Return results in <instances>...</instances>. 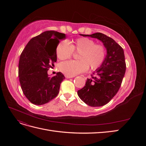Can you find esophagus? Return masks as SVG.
Listing matches in <instances>:
<instances>
[{
	"label": "esophagus",
	"instance_id": "34e87169",
	"mask_svg": "<svg viewBox=\"0 0 146 146\" xmlns=\"http://www.w3.org/2000/svg\"><path fill=\"white\" fill-rule=\"evenodd\" d=\"M65 77L67 78H73L74 77V76H68V75H66Z\"/></svg>",
	"mask_w": 146,
	"mask_h": 146
}]
</instances>
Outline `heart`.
I'll return each mask as SVG.
<instances>
[{
    "label": "heart",
    "instance_id": "1",
    "mask_svg": "<svg viewBox=\"0 0 146 146\" xmlns=\"http://www.w3.org/2000/svg\"><path fill=\"white\" fill-rule=\"evenodd\" d=\"M56 55L61 60L70 58L74 52H79L78 60L65 61L60 64V70L70 76L85 72L88 68L92 70L99 68L105 59L107 51L105 47L88 38H79L69 43L60 42L56 47Z\"/></svg>",
    "mask_w": 146,
    "mask_h": 146
}]
</instances>
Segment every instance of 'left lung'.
I'll list each match as a JSON object with an SVG mask.
<instances>
[{"label":"left lung","instance_id":"obj_1","mask_svg":"<svg viewBox=\"0 0 146 146\" xmlns=\"http://www.w3.org/2000/svg\"><path fill=\"white\" fill-rule=\"evenodd\" d=\"M99 39L107 49L105 59L100 67L88 78L85 86L77 91L79 98L91 107H101L115 96L124 77L126 64L123 48L114 40L102 33L82 35Z\"/></svg>","mask_w":146,"mask_h":146}]
</instances>
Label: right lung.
Here are the masks:
<instances>
[{"label": "right lung", "instance_id": "obj_1", "mask_svg": "<svg viewBox=\"0 0 146 146\" xmlns=\"http://www.w3.org/2000/svg\"><path fill=\"white\" fill-rule=\"evenodd\" d=\"M64 33L46 31L32 38L21 53L19 61V78L26 98L35 105L49 102L59 93L61 83L65 78L59 72L48 77L47 70L56 61V47ZM56 40L54 44L53 40Z\"/></svg>", "mask_w": 146, "mask_h": 146}]
</instances>
